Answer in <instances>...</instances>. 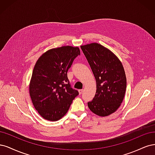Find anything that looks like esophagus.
<instances>
[{"label":"esophagus","mask_w":155,"mask_h":155,"mask_svg":"<svg viewBox=\"0 0 155 155\" xmlns=\"http://www.w3.org/2000/svg\"><path fill=\"white\" fill-rule=\"evenodd\" d=\"M78 92H79V94H81L83 93V89H79Z\"/></svg>","instance_id":"1"}]
</instances>
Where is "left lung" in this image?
Listing matches in <instances>:
<instances>
[{"instance_id": "8db88e82", "label": "left lung", "mask_w": 155, "mask_h": 155, "mask_svg": "<svg viewBox=\"0 0 155 155\" xmlns=\"http://www.w3.org/2000/svg\"><path fill=\"white\" fill-rule=\"evenodd\" d=\"M97 82L96 94L88 107L94 114L106 117L117 110L126 89V77L121 62L98 43L81 46Z\"/></svg>"}]
</instances>
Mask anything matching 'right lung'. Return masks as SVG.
I'll use <instances>...</instances> for the list:
<instances>
[{"label":"right lung","instance_id":"add662e5","mask_svg":"<svg viewBox=\"0 0 155 155\" xmlns=\"http://www.w3.org/2000/svg\"><path fill=\"white\" fill-rule=\"evenodd\" d=\"M80 54L78 47L54 48L44 53L35 65L29 94L35 108L44 119L58 120L78 95L71 87L67 73Z\"/></svg>","mask_w":155,"mask_h":155}]
</instances>
